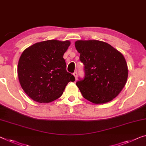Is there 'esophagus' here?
Masks as SVG:
<instances>
[{
	"label": "esophagus",
	"instance_id": "34e87169",
	"mask_svg": "<svg viewBox=\"0 0 146 146\" xmlns=\"http://www.w3.org/2000/svg\"><path fill=\"white\" fill-rule=\"evenodd\" d=\"M73 75H74V77H75V80H77V75H78L77 73V72H74L73 73Z\"/></svg>",
	"mask_w": 146,
	"mask_h": 146
}]
</instances>
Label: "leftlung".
<instances>
[{
    "label": "left lung",
    "instance_id": "8db88e82",
    "mask_svg": "<svg viewBox=\"0 0 146 146\" xmlns=\"http://www.w3.org/2000/svg\"><path fill=\"white\" fill-rule=\"evenodd\" d=\"M75 44L84 66V78L76 82L82 96L96 104L111 101L127 82L128 67L123 55L100 40H77Z\"/></svg>",
    "mask_w": 146,
    "mask_h": 146
}]
</instances>
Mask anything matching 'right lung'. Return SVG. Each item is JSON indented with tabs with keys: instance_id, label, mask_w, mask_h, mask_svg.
Returning <instances> with one entry per match:
<instances>
[{
	"instance_id": "right-lung-1",
	"label": "right lung",
	"mask_w": 146,
	"mask_h": 146,
	"mask_svg": "<svg viewBox=\"0 0 146 146\" xmlns=\"http://www.w3.org/2000/svg\"><path fill=\"white\" fill-rule=\"evenodd\" d=\"M69 40H49L26 48L19 58L17 75L21 88L34 101L48 103L62 95L75 77L66 70L63 58Z\"/></svg>"
}]
</instances>
